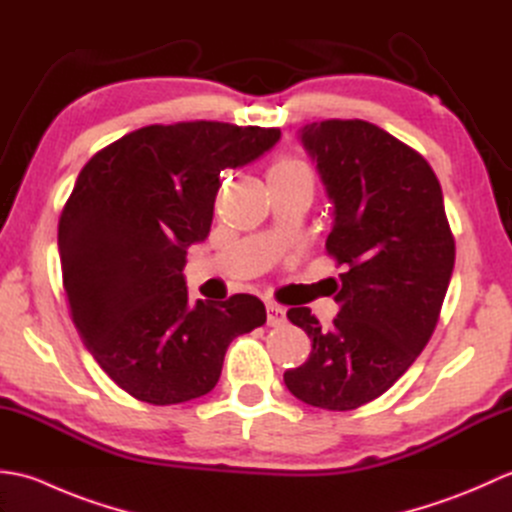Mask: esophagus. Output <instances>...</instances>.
<instances>
[{
	"label": "esophagus",
	"instance_id": "obj_1",
	"mask_svg": "<svg viewBox=\"0 0 512 512\" xmlns=\"http://www.w3.org/2000/svg\"><path fill=\"white\" fill-rule=\"evenodd\" d=\"M266 314H268V325H273V328H277V325L286 321V310L281 308L279 303H268Z\"/></svg>",
	"mask_w": 512,
	"mask_h": 512
}]
</instances>
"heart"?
<instances>
[{
  "mask_svg": "<svg viewBox=\"0 0 512 512\" xmlns=\"http://www.w3.org/2000/svg\"><path fill=\"white\" fill-rule=\"evenodd\" d=\"M290 171H308V167L303 165V162L297 160V158L281 156L279 160H275L273 169H270V173H290Z\"/></svg>",
  "mask_w": 512,
  "mask_h": 512,
  "instance_id": "heart-1",
  "label": "heart"
}]
</instances>
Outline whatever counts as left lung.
Returning a JSON list of instances; mask_svg holds the SVG:
<instances>
[{
	"label": "left lung",
	"mask_w": 512,
	"mask_h": 512,
	"mask_svg": "<svg viewBox=\"0 0 512 512\" xmlns=\"http://www.w3.org/2000/svg\"><path fill=\"white\" fill-rule=\"evenodd\" d=\"M301 143L334 204L325 250L345 273L332 328L310 308L288 310L312 352L284 380L306 405L350 411L383 396L429 343L455 239L431 165L385 129L330 118L303 127Z\"/></svg>",
	"instance_id": "8db88e82"
}]
</instances>
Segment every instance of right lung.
<instances>
[{"instance_id": "right-lung-1", "label": "right lung", "mask_w": 512, "mask_h": 512, "mask_svg": "<svg viewBox=\"0 0 512 512\" xmlns=\"http://www.w3.org/2000/svg\"><path fill=\"white\" fill-rule=\"evenodd\" d=\"M275 127L217 121L149 125L94 154L59 217L70 317L114 383L149 405L217 385L239 334L266 323L253 295L189 301L187 248L211 231L224 169L273 147Z\"/></svg>"}]
</instances>
